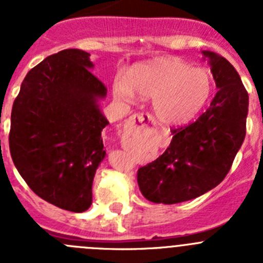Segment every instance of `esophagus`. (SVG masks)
I'll list each match as a JSON object with an SVG mask.
<instances>
[{"label":"esophagus","instance_id":"34e87169","mask_svg":"<svg viewBox=\"0 0 263 263\" xmlns=\"http://www.w3.org/2000/svg\"><path fill=\"white\" fill-rule=\"evenodd\" d=\"M145 122H152L154 124V117L148 113H137L130 117V124L137 125V124H145Z\"/></svg>","mask_w":263,"mask_h":263}]
</instances>
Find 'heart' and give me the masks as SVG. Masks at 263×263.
<instances>
[{
	"label": "heart",
	"mask_w": 263,
	"mask_h": 263,
	"mask_svg": "<svg viewBox=\"0 0 263 263\" xmlns=\"http://www.w3.org/2000/svg\"><path fill=\"white\" fill-rule=\"evenodd\" d=\"M213 78L204 67H192L179 58H158L139 63L126 78H117L113 92L120 100L133 101L137 95L152 97L158 120L183 125L194 120L208 103Z\"/></svg>",
	"instance_id": "heart-1"
}]
</instances>
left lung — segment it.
<instances>
[{"label": "left lung", "instance_id": "8db88e82", "mask_svg": "<svg viewBox=\"0 0 263 263\" xmlns=\"http://www.w3.org/2000/svg\"><path fill=\"white\" fill-rule=\"evenodd\" d=\"M201 53L210 60L217 92L195 122L171 129L163 154L138 170L139 190L153 203H182L211 191L229 173L245 139L249 96L238 72L217 53Z\"/></svg>", "mask_w": 263, "mask_h": 263}]
</instances>
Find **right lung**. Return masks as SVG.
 Returning <instances> with one entry per match:
<instances>
[{"label": "right lung", "mask_w": 263, "mask_h": 263, "mask_svg": "<svg viewBox=\"0 0 263 263\" xmlns=\"http://www.w3.org/2000/svg\"><path fill=\"white\" fill-rule=\"evenodd\" d=\"M85 51L46 58L23 79L11 109L9 147L18 173L39 197L69 212L92 204L95 174L105 158L109 124L99 101L106 87Z\"/></svg>", "instance_id": "right-lung-1"}]
</instances>
